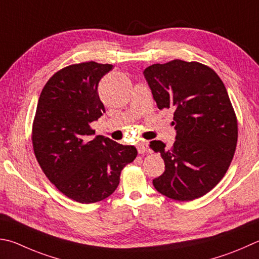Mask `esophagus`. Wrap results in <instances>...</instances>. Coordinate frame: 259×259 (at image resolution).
<instances>
[{
  "mask_svg": "<svg viewBox=\"0 0 259 259\" xmlns=\"http://www.w3.org/2000/svg\"><path fill=\"white\" fill-rule=\"evenodd\" d=\"M137 149L140 154H145L148 149V143L145 142V140H139L137 143Z\"/></svg>",
  "mask_w": 259,
  "mask_h": 259,
  "instance_id": "esophagus-1",
  "label": "esophagus"
}]
</instances>
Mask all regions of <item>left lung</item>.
Here are the masks:
<instances>
[{
    "label": "left lung",
    "instance_id": "left-lung-1",
    "mask_svg": "<svg viewBox=\"0 0 259 259\" xmlns=\"http://www.w3.org/2000/svg\"><path fill=\"white\" fill-rule=\"evenodd\" d=\"M144 74L158 109L175 112L177 130L170 149L159 140L149 144L165 163L155 189L175 200L199 198L222 180L236 152L238 121L227 88L213 69L196 61L156 63Z\"/></svg>",
    "mask_w": 259,
    "mask_h": 259
}]
</instances>
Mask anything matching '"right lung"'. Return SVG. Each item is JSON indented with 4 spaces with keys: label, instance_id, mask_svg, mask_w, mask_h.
I'll return each mask as SVG.
<instances>
[{
    "label": "right lung",
    "instance_id": "add662e5",
    "mask_svg": "<svg viewBox=\"0 0 259 259\" xmlns=\"http://www.w3.org/2000/svg\"><path fill=\"white\" fill-rule=\"evenodd\" d=\"M112 64L89 61L59 70L45 83L32 122L31 142L41 170L68 198L93 204L111 196L134 146L96 136L91 123L103 112L98 82Z\"/></svg>",
    "mask_w": 259,
    "mask_h": 259
}]
</instances>
